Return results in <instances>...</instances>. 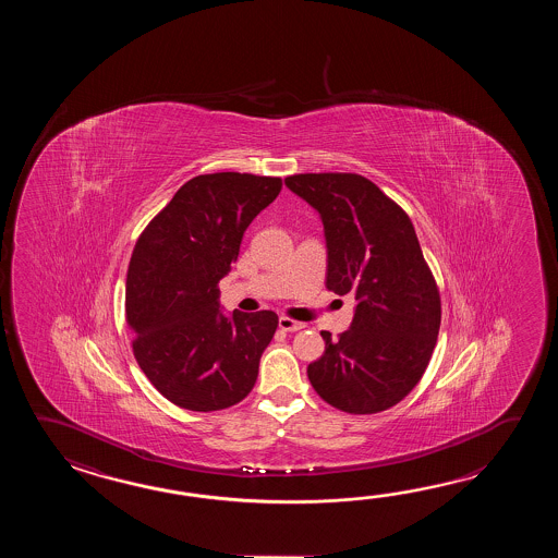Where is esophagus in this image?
Listing matches in <instances>:
<instances>
[{
  "label": "esophagus",
  "mask_w": 558,
  "mask_h": 558,
  "mask_svg": "<svg viewBox=\"0 0 558 558\" xmlns=\"http://www.w3.org/2000/svg\"><path fill=\"white\" fill-rule=\"evenodd\" d=\"M279 327H281V331L295 332L301 331L305 327V323H299V320L289 319V317H281L279 319Z\"/></svg>",
  "instance_id": "34e87169"
}]
</instances>
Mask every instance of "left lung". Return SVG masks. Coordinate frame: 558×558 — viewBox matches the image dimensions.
<instances>
[{
    "label": "left lung",
    "instance_id": "8db88e82",
    "mask_svg": "<svg viewBox=\"0 0 558 558\" xmlns=\"http://www.w3.org/2000/svg\"><path fill=\"white\" fill-rule=\"evenodd\" d=\"M284 185L323 221L327 289L355 296L347 331H323L325 353L307 367L320 399L371 415L415 389L437 344L440 296L409 215L356 173H301Z\"/></svg>",
    "mask_w": 558,
    "mask_h": 558
}]
</instances>
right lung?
Instances as JSON below:
<instances>
[{
    "label": "right lung",
    "mask_w": 558,
    "mask_h": 558,
    "mask_svg": "<svg viewBox=\"0 0 558 558\" xmlns=\"http://www.w3.org/2000/svg\"><path fill=\"white\" fill-rule=\"evenodd\" d=\"M281 179L209 173L190 179L145 227L131 255L125 315L133 355L167 401L209 413L250 395L274 311L226 315L219 281L238 262L251 221L275 202Z\"/></svg>",
    "instance_id": "obj_1"
}]
</instances>
